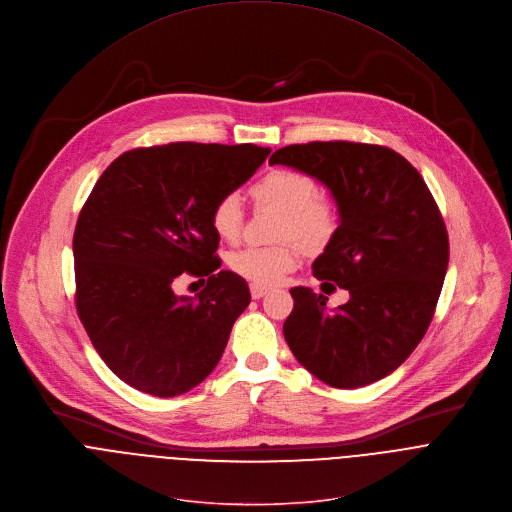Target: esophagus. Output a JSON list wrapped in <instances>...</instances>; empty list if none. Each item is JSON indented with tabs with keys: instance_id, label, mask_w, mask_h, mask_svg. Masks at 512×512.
Here are the masks:
<instances>
[{
	"instance_id": "34e87169",
	"label": "esophagus",
	"mask_w": 512,
	"mask_h": 512,
	"mask_svg": "<svg viewBox=\"0 0 512 512\" xmlns=\"http://www.w3.org/2000/svg\"><path fill=\"white\" fill-rule=\"evenodd\" d=\"M267 291H269V289L263 287V285H255V283L251 285V297H253V299H261L263 295H267Z\"/></svg>"
}]
</instances>
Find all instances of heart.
<instances>
[{
	"label": "heart",
	"instance_id": "b5f03b06",
	"mask_svg": "<svg viewBox=\"0 0 512 512\" xmlns=\"http://www.w3.org/2000/svg\"><path fill=\"white\" fill-rule=\"evenodd\" d=\"M255 201L281 211L277 237L285 239L271 247H247L229 257V267L255 285H275L293 271L303 249H323L337 233L339 211L335 203L319 195L313 177L291 168H275L251 187ZM211 225L225 241H235L243 227V209L237 195H223L213 211Z\"/></svg>",
	"mask_w": 512,
	"mask_h": 512
}]
</instances>
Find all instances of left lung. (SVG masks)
Wrapping results in <instances>:
<instances>
[{"mask_svg":"<svg viewBox=\"0 0 512 512\" xmlns=\"http://www.w3.org/2000/svg\"><path fill=\"white\" fill-rule=\"evenodd\" d=\"M269 164L301 170L329 189L339 227L313 275L350 291L329 309L325 295L293 287L283 323L289 350L331 388L386 378L424 337L448 269V233L432 193L402 154L378 144H291Z\"/></svg>","mask_w":512,"mask_h":512,"instance_id":"1","label":"left lung"}]
</instances>
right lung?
<instances>
[{"mask_svg": "<svg viewBox=\"0 0 512 512\" xmlns=\"http://www.w3.org/2000/svg\"><path fill=\"white\" fill-rule=\"evenodd\" d=\"M269 152L199 142L134 148L94 185L74 231L76 309L104 364L128 386L173 398L219 364L251 293L243 277L219 269L211 211ZM181 272L209 276L208 287L177 296Z\"/></svg>", "mask_w": 512, "mask_h": 512, "instance_id": "add662e5", "label": "right lung"}]
</instances>
